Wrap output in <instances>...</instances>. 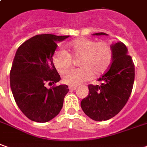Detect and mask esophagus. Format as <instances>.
<instances>
[{"label": "esophagus", "mask_w": 147, "mask_h": 147, "mask_svg": "<svg viewBox=\"0 0 147 147\" xmlns=\"http://www.w3.org/2000/svg\"><path fill=\"white\" fill-rule=\"evenodd\" d=\"M69 89L71 91H75V90H76V89H77V87H76V86H70L69 87Z\"/></svg>", "instance_id": "1"}]
</instances>
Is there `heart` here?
I'll return each mask as SVG.
<instances>
[{
    "label": "heart",
    "mask_w": 147,
    "mask_h": 147,
    "mask_svg": "<svg viewBox=\"0 0 147 147\" xmlns=\"http://www.w3.org/2000/svg\"><path fill=\"white\" fill-rule=\"evenodd\" d=\"M71 55L79 57L80 69L70 70L63 76V82L76 86L89 80L92 76H99L104 74L111 65L113 51L106 42H96L90 38H79L67 44ZM71 57L64 50H56L52 55V63L59 73H64L71 64Z\"/></svg>",
    "instance_id": "b5f03b06"
}]
</instances>
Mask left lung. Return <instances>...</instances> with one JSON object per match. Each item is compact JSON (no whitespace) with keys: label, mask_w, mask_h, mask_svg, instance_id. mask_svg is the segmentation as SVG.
I'll return each instance as SVG.
<instances>
[{"label":"left lung","mask_w":147,"mask_h":147,"mask_svg":"<svg viewBox=\"0 0 147 147\" xmlns=\"http://www.w3.org/2000/svg\"><path fill=\"white\" fill-rule=\"evenodd\" d=\"M93 35H108L96 33ZM113 62L102 76L100 85H88V95L82 100L83 111L91 119L101 121L113 117L129 100L134 81V64L122 42L112 45Z\"/></svg>","instance_id":"obj_1"}]
</instances>
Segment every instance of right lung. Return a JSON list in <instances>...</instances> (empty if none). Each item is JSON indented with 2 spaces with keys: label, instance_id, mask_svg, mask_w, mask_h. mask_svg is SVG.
Instances as JSON below:
<instances>
[{
  "label": "right lung",
  "instance_id": "obj_1",
  "mask_svg": "<svg viewBox=\"0 0 147 147\" xmlns=\"http://www.w3.org/2000/svg\"><path fill=\"white\" fill-rule=\"evenodd\" d=\"M69 35L38 34L18 49L10 71V88L21 111L36 122H47L61 111L68 92L66 84L47 88L60 80L52 55L60 42Z\"/></svg>",
  "mask_w": 147,
  "mask_h": 147
}]
</instances>
